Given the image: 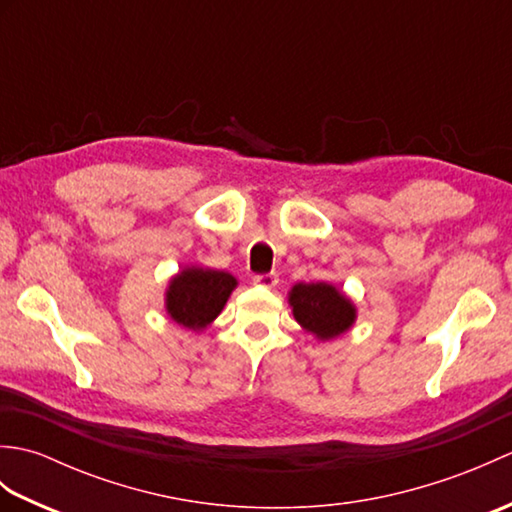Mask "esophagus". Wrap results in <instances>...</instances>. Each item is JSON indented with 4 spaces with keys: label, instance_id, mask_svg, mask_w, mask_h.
Wrapping results in <instances>:
<instances>
[{
    "label": "esophagus",
    "instance_id": "esophagus-1",
    "mask_svg": "<svg viewBox=\"0 0 512 512\" xmlns=\"http://www.w3.org/2000/svg\"><path fill=\"white\" fill-rule=\"evenodd\" d=\"M255 286H262V288H275L279 284V277L275 273H268V275H255L253 277Z\"/></svg>",
    "mask_w": 512,
    "mask_h": 512
}]
</instances>
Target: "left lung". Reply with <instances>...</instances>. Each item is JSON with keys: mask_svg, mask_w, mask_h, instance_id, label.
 Returning <instances> with one entry per match:
<instances>
[{"mask_svg": "<svg viewBox=\"0 0 512 512\" xmlns=\"http://www.w3.org/2000/svg\"><path fill=\"white\" fill-rule=\"evenodd\" d=\"M288 303L301 330L312 334L317 341H332L350 332L358 317L356 303L330 281H317V284L299 281L290 288Z\"/></svg>", "mask_w": 512, "mask_h": 512, "instance_id": "8db88e82", "label": "left lung"}]
</instances>
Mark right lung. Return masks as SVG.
<instances>
[{
    "instance_id": "obj_1",
    "label": "right lung",
    "mask_w": 512,
    "mask_h": 512,
    "mask_svg": "<svg viewBox=\"0 0 512 512\" xmlns=\"http://www.w3.org/2000/svg\"><path fill=\"white\" fill-rule=\"evenodd\" d=\"M237 279L226 270L189 264L169 279L165 290V312L184 330L200 334L220 317Z\"/></svg>"
}]
</instances>
